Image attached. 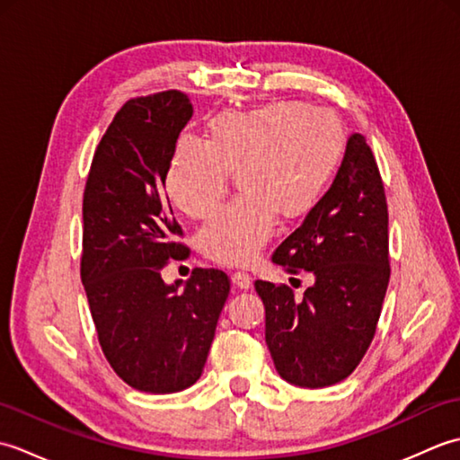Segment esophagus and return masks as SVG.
<instances>
[{"label": "esophagus", "mask_w": 460, "mask_h": 460, "mask_svg": "<svg viewBox=\"0 0 460 460\" xmlns=\"http://www.w3.org/2000/svg\"><path fill=\"white\" fill-rule=\"evenodd\" d=\"M231 282H233V285H235L237 288L247 290V288L251 287L252 279H251L249 272H245V270H235V272H233V275H231Z\"/></svg>", "instance_id": "1"}]
</instances>
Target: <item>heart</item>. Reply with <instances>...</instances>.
I'll return each mask as SVG.
<instances>
[{"instance_id":"heart-1","label":"heart","mask_w":460,"mask_h":460,"mask_svg":"<svg viewBox=\"0 0 460 460\" xmlns=\"http://www.w3.org/2000/svg\"><path fill=\"white\" fill-rule=\"evenodd\" d=\"M346 148L340 119L320 106L279 101L221 112L205 142L180 138L165 170V193L185 217L201 219L237 173V199L215 211L198 233L205 257L245 265L282 221L316 208L336 178Z\"/></svg>"}]
</instances>
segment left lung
<instances>
[{"label": "left lung", "mask_w": 460, "mask_h": 460, "mask_svg": "<svg viewBox=\"0 0 460 460\" xmlns=\"http://www.w3.org/2000/svg\"><path fill=\"white\" fill-rule=\"evenodd\" d=\"M272 261L316 279L302 298L288 285L255 282L280 377L312 389L346 379L376 336L392 275L384 181L364 136H349L330 190Z\"/></svg>", "instance_id": "8db88e82"}]
</instances>
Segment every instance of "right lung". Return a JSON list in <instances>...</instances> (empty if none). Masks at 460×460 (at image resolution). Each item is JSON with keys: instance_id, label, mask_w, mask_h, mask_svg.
Returning <instances> with one entry per match:
<instances>
[{"instance_id": "1", "label": "right lung", "mask_w": 460, "mask_h": 460, "mask_svg": "<svg viewBox=\"0 0 460 460\" xmlns=\"http://www.w3.org/2000/svg\"><path fill=\"white\" fill-rule=\"evenodd\" d=\"M191 114L180 91L130 99L96 146L83 195L81 280L96 336L116 376L146 394L199 379L231 290L219 269H193L183 288L162 280L191 252L164 191Z\"/></svg>"}]
</instances>
